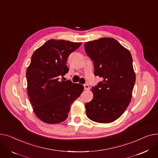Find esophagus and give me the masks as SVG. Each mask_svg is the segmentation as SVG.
I'll return each mask as SVG.
<instances>
[{
	"label": "esophagus",
	"instance_id": "34e87169",
	"mask_svg": "<svg viewBox=\"0 0 158 158\" xmlns=\"http://www.w3.org/2000/svg\"><path fill=\"white\" fill-rule=\"evenodd\" d=\"M89 85L88 84H85L84 85V89H85V90H89Z\"/></svg>",
	"mask_w": 158,
	"mask_h": 158
}]
</instances>
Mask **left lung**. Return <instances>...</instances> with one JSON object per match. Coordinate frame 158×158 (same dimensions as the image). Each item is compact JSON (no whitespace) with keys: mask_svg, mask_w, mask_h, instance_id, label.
<instances>
[{"mask_svg":"<svg viewBox=\"0 0 158 158\" xmlns=\"http://www.w3.org/2000/svg\"><path fill=\"white\" fill-rule=\"evenodd\" d=\"M94 75L103 78L92 87L93 99L85 105L92 121L110 123L123 115L131 101L136 76L131 53L116 40L100 38L85 43Z\"/></svg>","mask_w":158,"mask_h":158,"instance_id":"1","label":"left lung"}]
</instances>
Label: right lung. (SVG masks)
Returning <instances> with one entry per match:
<instances>
[{
  "label": "right lung",
  "mask_w": 158,
  "mask_h": 158,
  "mask_svg": "<svg viewBox=\"0 0 158 158\" xmlns=\"http://www.w3.org/2000/svg\"><path fill=\"white\" fill-rule=\"evenodd\" d=\"M81 43L50 40L37 49L27 68V92L34 112L43 122L57 124L68 118L71 104L83 85L60 80L68 72L67 60Z\"/></svg>",
  "instance_id": "add662e5"
}]
</instances>
